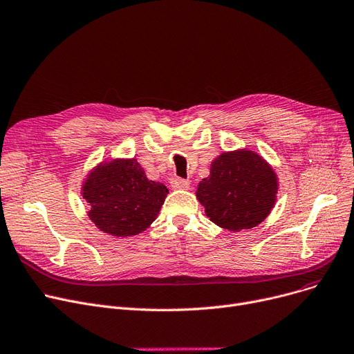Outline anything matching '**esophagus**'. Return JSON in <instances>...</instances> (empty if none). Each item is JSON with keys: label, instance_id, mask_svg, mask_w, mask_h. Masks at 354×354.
<instances>
[{"label": "esophagus", "instance_id": "obj_1", "mask_svg": "<svg viewBox=\"0 0 354 354\" xmlns=\"http://www.w3.org/2000/svg\"><path fill=\"white\" fill-rule=\"evenodd\" d=\"M171 187L173 189H180V190H185L189 189L190 187V181L189 180H184V178H180V177H174L171 178Z\"/></svg>", "mask_w": 354, "mask_h": 354}]
</instances>
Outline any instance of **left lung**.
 Instances as JSON below:
<instances>
[{"instance_id":"1","label":"left lung","mask_w":354,"mask_h":354,"mask_svg":"<svg viewBox=\"0 0 354 354\" xmlns=\"http://www.w3.org/2000/svg\"><path fill=\"white\" fill-rule=\"evenodd\" d=\"M277 189V176L267 161L241 149L223 153L212 162L210 176L198 183L196 196L214 224L241 232L270 214Z\"/></svg>"}]
</instances>
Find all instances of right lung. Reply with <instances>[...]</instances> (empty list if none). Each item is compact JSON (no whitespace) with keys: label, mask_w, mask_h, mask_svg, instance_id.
I'll use <instances>...</instances> for the list:
<instances>
[{"label":"right lung","mask_w":354,"mask_h":354,"mask_svg":"<svg viewBox=\"0 0 354 354\" xmlns=\"http://www.w3.org/2000/svg\"><path fill=\"white\" fill-rule=\"evenodd\" d=\"M167 194L162 183L145 177L136 158L100 164L82 184L88 217L115 237L136 236L150 227Z\"/></svg>","instance_id":"obj_1"}]
</instances>
